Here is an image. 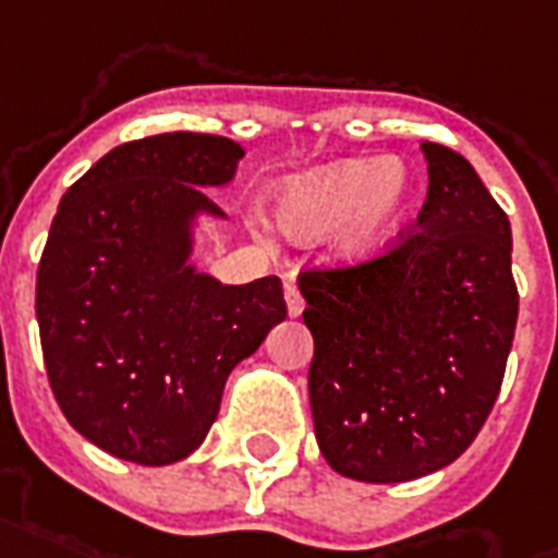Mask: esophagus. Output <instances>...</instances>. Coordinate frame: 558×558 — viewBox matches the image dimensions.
<instances>
[{
    "label": "esophagus",
    "instance_id": "esophagus-1",
    "mask_svg": "<svg viewBox=\"0 0 558 558\" xmlns=\"http://www.w3.org/2000/svg\"><path fill=\"white\" fill-rule=\"evenodd\" d=\"M287 311H290V316H301L304 313V299H301V292L295 283H287Z\"/></svg>",
    "mask_w": 558,
    "mask_h": 558
}]
</instances>
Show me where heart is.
<instances>
[{"mask_svg":"<svg viewBox=\"0 0 558 558\" xmlns=\"http://www.w3.org/2000/svg\"><path fill=\"white\" fill-rule=\"evenodd\" d=\"M414 197V177L402 162L349 159L283 180L271 209L287 236L313 242L331 233L333 254L361 263L393 245Z\"/></svg>","mask_w":558,"mask_h":558,"instance_id":"1","label":"heart"}]
</instances>
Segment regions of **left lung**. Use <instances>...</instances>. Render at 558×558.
Wrapping results in <instances>:
<instances>
[{
  "instance_id": "1",
  "label": "left lung",
  "mask_w": 558,
  "mask_h": 558,
  "mask_svg": "<svg viewBox=\"0 0 558 558\" xmlns=\"http://www.w3.org/2000/svg\"><path fill=\"white\" fill-rule=\"evenodd\" d=\"M423 153L414 230L381 257L299 275L322 456L375 485L428 476L473 444L518 325L509 216L461 153Z\"/></svg>"
}]
</instances>
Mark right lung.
<instances>
[{
  "label": "right lung",
  "mask_w": 558,
  "mask_h": 558,
  "mask_svg": "<svg viewBox=\"0 0 558 558\" xmlns=\"http://www.w3.org/2000/svg\"><path fill=\"white\" fill-rule=\"evenodd\" d=\"M242 156L221 135L162 132L106 153L61 197L37 266L40 349L61 414L109 456H192L227 375L287 319L275 275L227 287L189 263L195 218H225L204 189Z\"/></svg>",
  "instance_id": "1"
}]
</instances>
